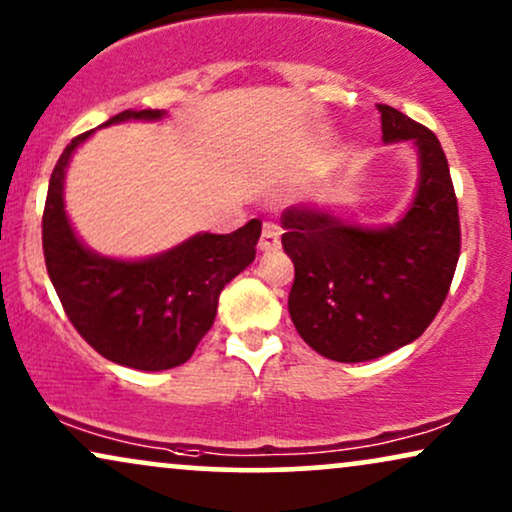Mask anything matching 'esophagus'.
Listing matches in <instances>:
<instances>
[{"instance_id": "34e87169", "label": "esophagus", "mask_w": 512, "mask_h": 512, "mask_svg": "<svg viewBox=\"0 0 512 512\" xmlns=\"http://www.w3.org/2000/svg\"><path fill=\"white\" fill-rule=\"evenodd\" d=\"M278 245H281V229H278V224L264 222L262 236H260V250L269 252V250H276Z\"/></svg>"}]
</instances>
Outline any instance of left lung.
Returning <instances> with one entry per match:
<instances>
[{
  "instance_id": "obj_1",
  "label": "left lung",
  "mask_w": 512,
  "mask_h": 512,
  "mask_svg": "<svg viewBox=\"0 0 512 512\" xmlns=\"http://www.w3.org/2000/svg\"><path fill=\"white\" fill-rule=\"evenodd\" d=\"M385 141L418 146L420 184L404 219L361 229L326 212L281 215L283 250L295 264L288 312L300 338L345 364L378 359L430 326L461 255V219L442 144L420 122L378 103Z\"/></svg>"
}]
</instances>
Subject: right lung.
I'll use <instances>...</instances> for the list:
<instances>
[{"label":"right lung","mask_w":512,"mask_h":512,"mask_svg":"<svg viewBox=\"0 0 512 512\" xmlns=\"http://www.w3.org/2000/svg\"><path fill=\"white\" fill-rule=\"evenodd\" d=\"M163 111H122L103 125L155 120ZM89 132L75 137L51 172L42 215L47 274L63 312L101 357L139 371H165L191 359L215 323L219 293L255 260L262 222L234 234H198L144 262L108 260L77 241L63 210V174Z\"/></svg>","instance_id":"obj_1"}]
</instances>
